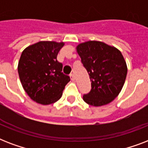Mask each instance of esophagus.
<instances>
[{
  "label": "esophagus",
  "mask_w": 148,
  "mask_h": 148,
  "mask_svg": "<svg viewBox=\"0 0 148 148\" xmlns=\"http://www.w3.org/2000/svg\"><path fill=\"white\" fill-rule=\"evenodd\" d=\"M70 77H71V81H74V80H75V77H74V75L73 74H71L70 75Z\"/></svg>",
  "instance_id": "34e87169"
}]
</instances>
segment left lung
<instances>
[{
  "mask_svg": "<svg viewBox=\"0 0 148 148\" xmlns=\"http://www.w3.org/2000/svg\"><path fill=\"white\" fill-rule=\"evenodd\" d=\"M77 51L91 82L90 91L84 95V101L95 107L110 103L121 92L127 73L121 51L95 40L80 44Z\"/></svg>",
  "mask_w": 148,
  "mask_h": 148,
  "instance_id": "1",
  "label": "left lung"
}]
</instances>
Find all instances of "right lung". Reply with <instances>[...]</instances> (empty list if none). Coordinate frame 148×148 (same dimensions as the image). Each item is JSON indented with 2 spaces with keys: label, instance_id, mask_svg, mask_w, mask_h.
Instances as JSON below:
<instances>
[{
  "label": "right lung",
  "instance_id": "add662e5",
  "mask_svg": "<svg viewBox=\"0 0 148 148\" xmlns=\"http://www.w3.org/2000/svg\"><path fill=\"white\" fill-rule=\"evenodd\" d=\"M64 43L40 41L23 51L18 74L24 90L34 101L51 104L60 98L70 77L63 74L57 56Z\"/></svg>",
  "mask_w": 148,
  "mask_h": 148
}]
</instances>
